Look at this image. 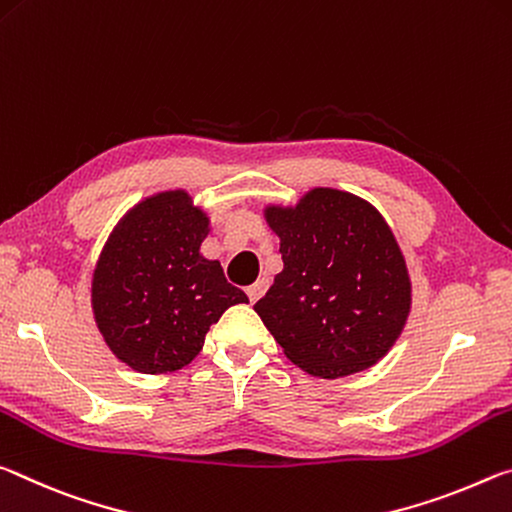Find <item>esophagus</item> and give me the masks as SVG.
<instances>
[{"label": "esophagus", "mask_w": 512, "mask_h": 512, "mask_svg": "<svg viewBox=\"0 0 512 512\" xmlns=\"http://www.w3.org/2000/svg\"><path fill=\"white\" fill-rule=\"evenodd\" d=\"M267 286H270V281H267V279H258V281L254 283V286H249V288H247L249 301H258V299H261V297L265 295Z\"/></svg>", "instance_id": "1"}]
</instances>
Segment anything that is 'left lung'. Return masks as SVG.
Returning a JSON list of instances; mask_svg holds the SVG:
<instances>
[{"instance_id": "left-lung-1", "label": "left lung", "mask_w": 512, "mask_h": 512, "mask_svg": "<svg viewBox=\"0 0 512 512\" xmlns=\"http://www.w3.org/2000/svg\"><path fill=\"white\" fill-rule=\"evenodd\" d=\"M283 270L254 304L283 354L317 379H342L379 363L413 304L406 258L370 201L311 188L297 204H267Z\"/></svg>"}]
</instances>
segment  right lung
Here are the masks:
<instances>
[{"label":"right lung","instance_id":"add662e5","mask_svg":"<svg viewBox=\"0 0 512 512\" xmlns=\"http://www.w3.org/2000/svg\"><path fill=\"white\" fill-rule=\"evenodd\" d=\"M211 217L188 190L140 199L120 217L92 272V317L106 347L140 374L177 372L211 324L247 295L201 254Z\"/></svg>","mask_w":512,"mask_h":512}]
</instances>
